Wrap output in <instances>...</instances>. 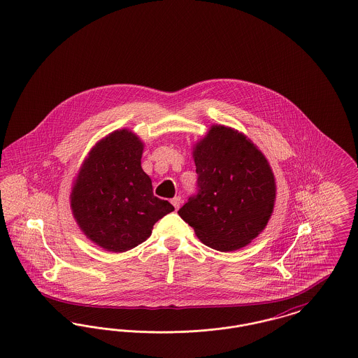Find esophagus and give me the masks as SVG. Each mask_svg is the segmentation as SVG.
Returning <instances> with one entry per match:
<instances>
[{
    "label": "esophagus",
    "mask_w": 358,
    "mask_h": 358,
    "mask_svg": "<svg viewBox=\"0 0 358 358\" xmlns=\"http://www.w3.org/2000/svg\"><path fill=\"white\" fill-rule=\"evenodd\" d=\"M171 204H173V206L176 208V210L180 208V205H181V197L180 196H176V197H173L171 199Z\"/></svg>",
    "instance_id": "34e87169"
}]
</instances>
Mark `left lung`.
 Returning <instances> with one entry per match:
<instances>
[{"label":"left lung","mask_w":358,"mask_h":358,"mask_svg":"<svg viewBox=\"0 0 358 358\" xmlns=\"http://www.w3.org/2000/svg\"><path fill=\"white\" fill-rule=\"evenodd\" d=\"M193 158L197 193L178 215L213 250L247 245L273 213L276 187L268 161L247 136L222 124L196 143Z\"/></svg>","instance_id":"1"}]
</instances>
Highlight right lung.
<instances>
[{"label":"right lung","instance_id":"right-lung-1","mask_svg":"<svg viewBox=\"0 0 358 358\" xmlns=\"http://www.w3.org/2000/svg\"><path fill=\"white\" fill-rule=\"evenodd\" d=\"M143 143L123 129L90 152L71 193L75 220L85 236L106 251L124 252L152 235L155 222L174 206L155 197L142 171Z\"/></svg>","mask_w":358,"mask_h":358}]
</instances>
